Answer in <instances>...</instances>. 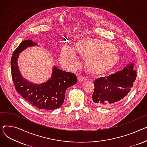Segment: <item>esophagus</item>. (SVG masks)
Wrapping results in <instances>:
<instances>
[{
  "mask_svg": "<svg viewBox=\"0 0 147 147\" xmlns=\"http://www.w3.org/2000/svg\"><path fill=\"white\" fill-rule=\"evenodd\" d=\"M78 80L79 82H83V81H85L87 80V79H86L85 78H84L83 76H78Z\"/></svg>",
  "mask_w": 147,
  "mask_h": 147,
  "instance_id": "obj_1",
  "label": "esophagus"
}]
</instances>
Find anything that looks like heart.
Here are the masks:
<instances>
[{"label":"heart","mask_w":147,"mask_h":147,"mask_svg":"<svg viewBox=\"0 0 147 147\" xmlns=\"http://www.w3.org/2000/svg\"><path fill=\"white\" fill-rule=\"evenodd\" d=\"M75 51L85 58V67L92 74H101L111 69L119 62L116 47L110 43L97 40L85 38L77 41ZM60 62L68 67L78 65L74 51L64 46L60 53Z\"/></svg>","instance_id":"1"}]
</instances>
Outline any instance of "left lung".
<instances>
[{"mask_svg": "<svg viewBox=\"0 0 147 147\" xmlns=\"http://www.w3.org/2000/svg\"><path fill=\"white\" fill-rule=\"evenodd\" d=\"M131 63L107 77H100L95 81L92 101L101 107H108L125 99L131 92L136 78V71Z\"/></svg>", "mask_w": 147, "mask_h": 147, "instance_id": "8db88e82", "label": "left lung"}]
</instances>
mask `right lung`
<instances>
[{
    "mask_svg": "<svg viewBox=\"0 0 147 147\" xmlns=\"http://www.w3.org/2000/svg\"><path fill=\"white\" fill-rule=\"evenodd\" d=\"M36 45L32 40H26L15 50L11 60L12 78L17 92L31 105L40 109L54 110L63 105L66 90L76 83L77 78L75 74L54 66L51 77L45 83L35 84L25 80L20 74L17 60L21 51Z\"/></svg>",
    "mask_w": 147,
    "mask_h": 147,
    "instance_id": "right-lung-1",
    "label": "right lung"
}]
</instances>
